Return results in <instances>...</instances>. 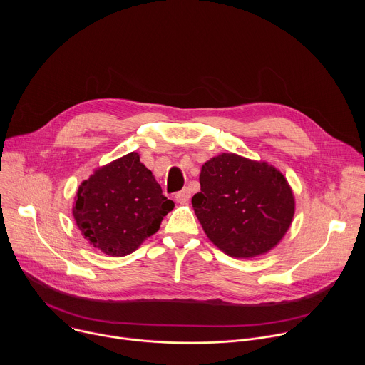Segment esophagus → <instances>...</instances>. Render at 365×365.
I'll list each match as a JSON object with an SVG mask.
<instances>
[{"label":"esophagus","mask_w":365,"mask_h":365,"mask_svg":"<svg viewBox=\"0 0 365 365\" xmlns=\"http://www.w3.org/2000/svg\"><path fill=\"white\" fill-rule=\"evenodd\" d=\"M175 197H176V200H178L179 203H186V202L190 199V190L185 187V189H182L180 192H178Z\"/></svg>","instance_id":"obj_1"}]
</instances>
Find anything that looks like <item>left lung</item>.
<instances>
[{"instance_id": "8db88e82", "label": "left lung", "mask_w": 365, "mask_h": 365, "mask_svg": "<svg viewBox=\"0 0 365 365\" xmlns=\"http://www.w3.org/2000/svg\"><path fill=\"white\" fill-rule=\"evenodd\" d=\"M192 206L206 237L235 258L273 250L294 217L293 190L267 162L222 153L200 168Z\"/></svg>"}]
</instances>
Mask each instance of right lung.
I'll return each mask as SVG.
<instances>
[{
    "label": "right lung",
    "instance_id": "right-lung-1",
    "mask_svg": "<svg viewBox=\"0 0 365 365\" xmlns=\"http://www.w3.org/2000/svg\"><path fill=\"white\" fill-rule=\"evenodd\" d=\"M173 200L131 151L93 170L79 185L72 214L83 238L111 257L135 251L160 228Z\"/></svg>",
    "mask_w": 365,
    "mask_h": 365
}]
</instances>
